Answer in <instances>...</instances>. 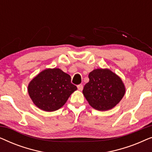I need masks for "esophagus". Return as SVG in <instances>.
Segmentation results:
<instances>
[{
    "mask_svg": "<svg viewBox=\"0 0 152 152\" xmlns=\"http://www.w3.org/2000/svg\"><path fill=\"white\" fill-rule=\"evenodd\" d=\"M77 88H78L79 91H82V89H83V85H82V84L78 85V86H77Z\"/></svg>",
    "mask_w": 152,
    "mask_h": 152,
    "instance_id": "1",
    "label": "esophagus"
}]
</instances>
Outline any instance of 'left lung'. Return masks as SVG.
<instances>
[{
	"label": "left lung",
	"instance_id": "obj_1",
	"mask_svg": "<svg viewBox=\"0 0 152 152\" xmlns=\"http://www.w3.org/2000/svg\"><path fill=\"white\" fill-rule=\"evenodd\" d=\"M83 94L93 109L108 111L115 107L126 92L122 79L108 68H97L88 75Z\"/></svg>",
	"mask_w": 152,
	"mask_h": 152
}]
</instances>
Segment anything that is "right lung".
Here are the masks:
<instances>
[{"instance_id":"obj_1","label":"right lung","mask_w":152,"mask_h":152,"mask_svg":"<svg viewBox=\"0 0 152 152\" xmlns=\"http://www.w3.org/2000/svg\"><path fill=\"white\" fill-rule=\"evenodd\" d=\"M70 81L69 75L59 68H46L29 83L28 94L39 109L55 111L63 107L70 95L77 89Z\"/></svg>"}]
</instances>
